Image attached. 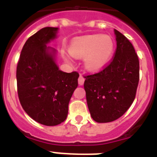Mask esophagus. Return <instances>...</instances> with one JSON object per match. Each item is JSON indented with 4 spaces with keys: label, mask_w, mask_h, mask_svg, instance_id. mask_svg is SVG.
Masks as SVG:
<instances>
[{
    "label": "esophagus",
    "mask_w": 157,
    "mask_h": 157,
    "mask_svg": "<svg viewBox=\"0 0 157 157\" xmlns=\"http://www.w3.org/2000/svg\"><path fill=\"white\" fill-rule=\"evenodd\" d=\"M84 82H85V78H84L83 76H80L78 78V84L80 86H83Z\"/></svg>",
    "instance_id": "esophagus-1"
}]
</instances>
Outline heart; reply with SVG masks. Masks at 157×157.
<instances>
[{"instance_id": "1", "label": "heart", "mask_w": 157, "mask_h": 157, "mask_svg": "<svg viewBox=\"0 0 157 157\" xmlns=\"http://www.w3.org/2000/svg\"><path fill=\"white\" fill-rule=\"evenodd\" d=\"M71 54L77 59H84L86 69L95 71L109 63L114 53V41L110 36L90 35L76 38L69 46ZM67 61L71 62L68 56Z\"/></svg>"}]
</instances>
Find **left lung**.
I'll use <instances>...</instances> for the list:
<instances>
[{
  "label": "left lung",
  "instance_id": "1",
  "mask_svg": "<svg viewBox=\"0 0 157 157\" xmlns=\"http://www.w3.org/2000/svg\"><path fill=\"white\" fill-rule=\"evenodd\" d=\"M117 50L103 71L86 76L84 88L91 117L98 123L120 118L131 106L139 81V61L130 41L114 29Z\"/></svg>",
  "mask_w": 157,
  "mask_h": 157
}]
</instances>
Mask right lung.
<instances>
[{
	"mask_svg": "<svg viewBox=\"0 0 157 157\" xmlns=\"http://www.w3.org/2000/svg\"><path fill=\"white\" fill-rule=\"evenodd\" d=\"M59 28L46 27L28 38L21 51L16 78L23 110L40 124L54 126L66 120L68 103L78 86L79 74L59 70L57 50L48 44Z\"/></svg>",
	"mask_w": 157,
	"mask_h": 157,
	"instance_id": "obj_1",
	"label": "right lung"
}]
</instances>
